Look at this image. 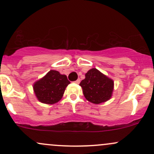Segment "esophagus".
Wrapping results in <instances>:
<instances>
[{
	"instance_id": "34e87169",
	"label": "esophagus",
	"mask_w": 154,
	"mask_h": 154,
	"mask_svg": "<svg viewBox=\"0 0 154 154\" xmlns=\"http://www.w3.org/2000/svg\"><path fill=\"white\" fill-rule=\"evenodd\" d=\"M75 82L77 83V84H79V82H80V79H77Z\"/></svg>"
}]
</instances>
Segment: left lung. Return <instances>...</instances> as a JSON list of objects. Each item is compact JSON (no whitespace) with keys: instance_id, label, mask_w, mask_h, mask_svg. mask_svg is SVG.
<instances>
[{"instance_id":"8db88e82","label":"left lung","mask_w":154,"mask_h":154,"mask_svg":"<svg viewBox=\"0 0 154 154\" xmlns=\"http://www.w3.org/2000/svg\"><path fill=\"white\" fill-rule=\"evenodd\" d=\"M79 85L82 89L85 98L94 104H100L109 100L114 91V80L93 68L85 74V78Z\"/></svg>"}]
</instances>
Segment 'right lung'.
Listing matches in <instances>:
<instances>
[{
	"label": "right lung",
	"instance_id": "obj_1",
	"mask_svg": "<svg viewBox=\"0 0 154 154\" xmlns=\"http://www.w3.org/2000/svg\"><path fill=\"white\" fill-rule=\"evenodd\" d=\"M69 83L65 75H61L56 70H50L33 84V91L40 102L55 104L62 98L65 89Z\"/></svg>",
	"mask_w": 154,
	"mask_h": 154
}]
</instances>
